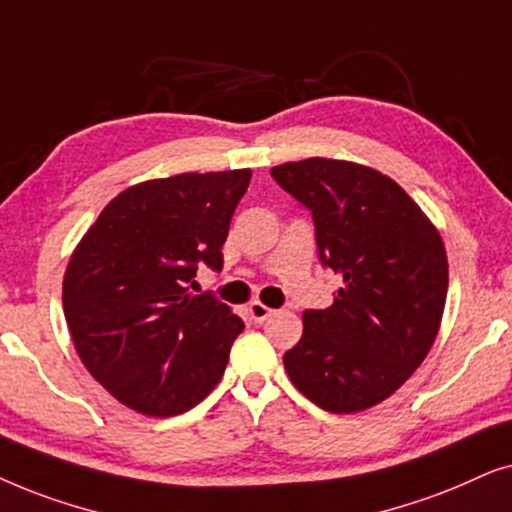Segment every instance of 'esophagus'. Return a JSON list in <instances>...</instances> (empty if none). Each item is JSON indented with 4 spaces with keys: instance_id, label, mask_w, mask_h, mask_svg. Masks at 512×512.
I'll return each mask as SVG.
<instances>
[{
    "instance_id": "1",
    "label": "esophagus",
    "mask_w": 512,
    "mask_h": 512,
    "mask_svg": "<svg viewBox=\"0 0 512 512\" xmlns=\"http://www.w3.org/2000/svg\"><path fill=\"white\" fill-rule=\"evenodd\" d=\"M248 311H250V316H252V320H255V323H264V320H267L269 316H274V309H269V306L262 304V302H252L248 306Z\"/></svg>"
}]
</instances>
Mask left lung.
<instances>
[{"label":"left lung","mask_w":512,"mask_h":512,"mask_svg":"<svg viewBox=\"0 0 512 512\" xmlns=\"http://www.w3.org/2000/svg\"><path fill=\"white\" fill-rule=\"evenodd\" d=\"M271 177L309 210L320 264L344 278L332 306L304 311L285 372L320 410H367L431 351L447 299L445 245L417 203L372 168L316 156Z\"/></svg>","instance_id":"1"}]
</instances>
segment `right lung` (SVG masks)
I'll return each mask as SVG.
<instances>
[{"label": "right lung", "mask_w": 512, "mask_h": 512, "mask_svg": "<svg viewBox=\"0 0 512 512\" xmlns=\"http://www.w3.org/2000/svg\"><path fill=\"white\" fill-rule=\"evenodd\" d=\"M250 170L149 180L109 201L74 250L65 318L86 370L147 417L192 410L222 379L243 320L196 271L220 274Z\"/></svg>", "instance_id": "right-lung-1"}]
</instances>
